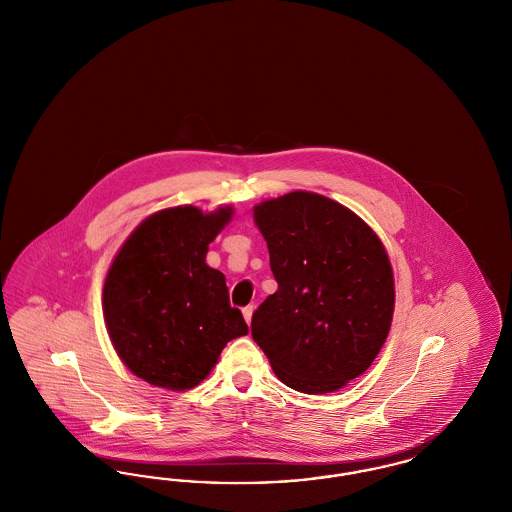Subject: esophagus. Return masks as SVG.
I'll return each mask as SVG.
<instances>
[{
	"instance_id": "1",
	"label": "esophagus",
	"mask_w": 512,
	"mask_h": 512,
	"mask_svg": "<svg viewBox=\"0 0 512 512\" xmlns=\"http://www.w3.org/2000/svg\"><path fill=\"white\" fill-rule=\"evenodd\" d=\"M242 313H244L245 322L247 324H251V317H253V305H247L242 309Z\"/></svg>"
}]
</instances>
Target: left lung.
Returning <instances> with one entry per match:
<instances>
[{"instance_id":"left-lung-1","label":"left lung","mask_w":512,"mask_h":512,"mask_svg":"<svg viewBox=\"0 0 512 512\" xmlns=\"http://www.w3.org/2000/svg\"><path fill=\"white\" fill-rule=\"evenodd\" d=\"M253 219L278 282L253 313V340L288 388L340 390L390 332L395 288L384 245L353 211L313 192L263 201Z\"/></svg>"}]
</instances>
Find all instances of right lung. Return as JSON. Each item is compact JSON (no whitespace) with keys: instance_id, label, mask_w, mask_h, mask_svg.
Here are the masks:
<instances>
[{"instance_id":"1","label":"right lung","mask_w":512,"mask_h":512,"mask_svg":"<svg viewBox=\"0 0 512 512\" xmlns=\"http://www.w3.org/2000/svg\"><path fill=\"white\" fill-rule=\"evenodd\" d=\"M232 207L163 209L128 236L103 284V317L122 363L151 386L195 388L220 351L249 332L226 278L205 263Z\"/></svg>"}]
</instances>
